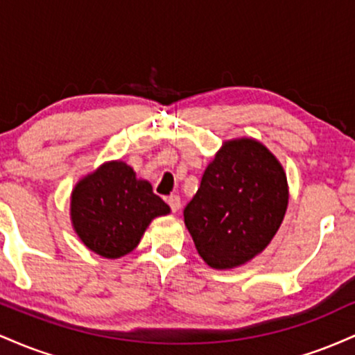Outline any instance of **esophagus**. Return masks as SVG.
<instances>
[{
    "instance_id": "1",
    "label": "esophagus",
    "mask_w": 355,
    "mask_h": 355,
    "mask_svg": "<svg viewBox=\"0 0 355 355\" xmlns=\"http://www.w3.org/2000/svg\"><path fill=\"white\" fill-rule=\"evenodd\" d=\"M166 202H168L170 209H172V211H178L180 210V205H182V200L178 195H172V197L166 198Z\"/></svg>"
}]
</instances>
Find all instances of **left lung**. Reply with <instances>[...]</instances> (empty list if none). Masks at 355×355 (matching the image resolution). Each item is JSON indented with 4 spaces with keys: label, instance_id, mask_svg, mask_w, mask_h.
Listing matches in <instances>:
<instances>
[{
    "label": "left lung",
    "instance_id": "left-lung-1",
    "mask_svg": "<svg viewBox=\"0 0 355 355\" xmlns=\"http://www.w3.org/2000/svg\"><path fill=\"white\" fill-rule=\"evenodd\" d=\"M287 205L282 164L266 145L242 137L223 141L183 218L203 262L230 270L266 250Z\"/></svg>",
    "mask_w": 355,
    "mask_h": 355
}]
</instances>
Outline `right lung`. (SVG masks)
<instances>
[{
  "mask_svg": "<svg viewBox=\"0 0 355 355\" xmlns=\"http://www.w3.org/2000/svg\"><path fill=\"white\" fill-rule=\"evenodd\" d=\"M170 207L137 178L121 160L105 162L85 175L71 191L70 218L85 247L105 259H120L135 248L153 218Z\"/></svg>",
  "mask_w": 355,
  "mask_h": 355,
  "instance_id": "add662e5",
  "label": "right lung"
}]
</instances>
